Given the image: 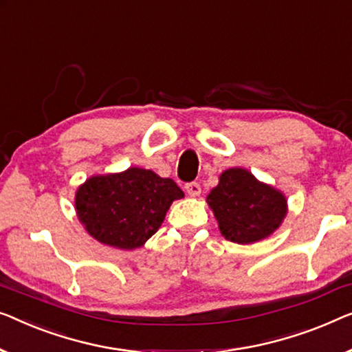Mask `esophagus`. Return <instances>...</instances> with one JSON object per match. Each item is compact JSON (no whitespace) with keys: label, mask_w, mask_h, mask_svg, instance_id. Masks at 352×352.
Listing matches in <instances>:
<instances>
[{"label":"esophagus","mask_w":352,"mask_h":352,"mask_svg":"<svg viewBox=\"0 0 352 352\" xmlns=\"http://www.w3.org/2000/svg\"><path fill=\"white\" fill-rule=\"evenodd\" d=\"M186 190L190 197H198L201 193V187L198 182H188V184H186Z\"/></svg>","instance_id":"1"}]
</instances>
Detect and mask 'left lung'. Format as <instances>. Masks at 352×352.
I'll return each mask as SVG.
<instances>
[{"instance_id": "obj_1", "label": "left lung", "mask_w": 352, "mask_h": 352, "mask_svg": "<svg viewBox=\"0 0 352 352\" xmlns=\"http://www.w3.org/2000/svg\"><path fill=\"white\" fill-rule=\"evenodd\" d=\"M206 201L217 219L222 236L238 244L270 236L287 214L284 193L257 181L244 168L223 171Z\"/></svg>"}]
</instances>
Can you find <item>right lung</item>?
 <instances>
[{"label": "right lung", "mask_w": 352, "mask_h": 352, "mask_svg": "<svg viewBox=\"0 0 352 352\" xmlns=\"http://www.w3.org/2000/svg\"><path fill=\"white\" fill-rule=\"evenodd\" d=\"M184 197L170 177L131 166L91 176L76 192V212L96 241L117 249L141 248L159 230L171 203Z\"/></svg>", "instance_id": "right-lung-1"}]
</instances>
